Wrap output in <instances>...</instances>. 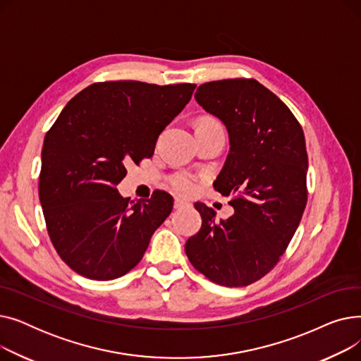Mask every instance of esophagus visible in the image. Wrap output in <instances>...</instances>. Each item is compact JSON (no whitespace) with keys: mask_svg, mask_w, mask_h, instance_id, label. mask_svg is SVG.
I'll use <instances>...</instances> for the list:
<instances>
[{"mask_svg":"<svg viewBox=\"0 0 361 361\" xmlns=\"http://www.w3.org/2000/svg\"><path fill=\"white\" fill-rule=\"evenodd\" d=\"M190 206H192V203L184 200V199L177 197V199L174 200V207H176V209H184V207H190Z\"/></svg>","mask_w":361,"mask_h":361,"instance_id":"esophagus-1","label":"esophagus"}]
</instances>
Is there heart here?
I'll return each instance as SVG.
<instances>
[{"instance_id": "1", "label": "heart", "mask_w": 361, "mask_h": 361, "mask_svg": "<svg viewBox=\"0 0 361 361\" xmlns=\"http://www.w3.org/2000/svg\"><path fill=\"white\" fill-rule=\"evenodd\" d=\"M171 184H173V188L180 195H192L197 187L196 178L187 173H180L174 176L173 180H171Z\"/></svg>"}]
</instances>
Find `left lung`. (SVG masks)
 <instances>
[{
  "label": "left lung",
  "instance_id": "obj_1",
  "mask_svg": "<svg viewBox=\"0 0 361 361\" xmlns=\"http://www.w3.org/2000/svg\"><path fill=\"white\" fill-rule=\"evenodd\" d=\"M195 98L228 131L230 152L214 185L234 215L195 203L200 231L185 243L193 267L224 287H244L278 263L307 203L305 133L288 106L253 79L203 83Z\"/></svg>",
  "mask_w": 361,
  "mask_h": 361
}]
</instances>
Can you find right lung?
<instances>
[{
    "mask_svg": "<svg viewBox=\"0 0 361 361\" xmlns=\"http://www.w3.org/2000/svg\"><path fill=\"white\" fill-rule=\"evenodd\" d=\"M196 85L136 80L93 83L47 133L39 200L56 253L79 275L109 281L142 260L174 199H124L116 188L128 162L154 155L158 136L192 99Z\"/></svg>",
    "mask_w": 361,
    "mask_h": 361,
    "instance_id": "1",
    "label": "right lung"
}]
</instances>
